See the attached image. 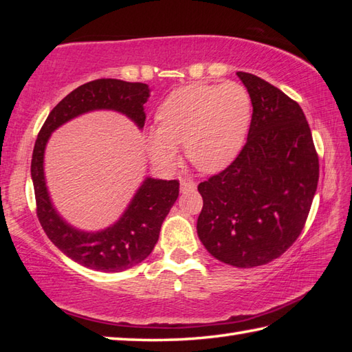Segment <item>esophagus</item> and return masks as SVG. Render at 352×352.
Segmentation results:
<instances>
[{"instance_id":"esophagus-1","label":"esophagus","mask_w":352,"mask_h":352,"mask_svg":"<svg viewBox=\"0 0 352 352\" xmlns=\"http://www.w3.org/2000/svg\"><path fill=\"white\" fill-rule=\"evenodd\" d=\"M180 189L182 192H189V190H195L197 189V183L190 180V178H182L180 180Z\"/></svg>"}]
</instances>
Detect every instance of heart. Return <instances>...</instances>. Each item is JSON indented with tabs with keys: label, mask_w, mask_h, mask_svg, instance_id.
I'll use <instances>...</instances> for the list:
<instances>
[{
	"label": "heart",
	"mask_w": 352,
	"mask_h": 352,
	"mask_svg": "<svg viewBox=\"0 0 352 352\" xmlns=\"http://www.w3.org/2000/svg\"><path fill=\"white\" fill-rule=\"evenodd\" d=\"M251 111V96L236 81L180 87L159 107V125L146 129V151L154 163L169 166L177 160L178 145H184L193 166L216 172L226 168L242 148Z\"/></svg>",
	"instance_id": "b5f03b06"
}]
</instances>
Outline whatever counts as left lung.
<instances>
[{"instance_id":"8db88e82","label":"left lung","mask_w":352,"mask_h":352,"mask_svg":"<svg viewBox=\"0 0 352 352\" xmlns=\"http://www.w3.org/2000/svg\"><path fill=\"white\" fill-rule=\"evenodd\" d=\"M252 116L246 144L219 174L198 184V236L223 263L256 267L300 237L319 180V157L300 104L278 87L237 72Z\"/></svg>"}]
</instances>
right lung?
<instances>
[{
	"instance_id": "obj_1",
	"label": "right lung",
	"mask_w": 352,
	"mask_h": 352,
	"mask_svg": "<svg viewBox=\"0 0 352 352\" xmlns=\"http://www.w3.org/2000/svg\"><path fill=\"white\" fill-rule=\"evenodd\" d=\"M149 96L145 83L100 78L81 85L57 104L37 134L32 178L36 214L50 241L77 263L101 272H121L144 261L159 241L162 223L180 193L178 180L146 178L136 197L113 227L100 233H83L69 227L52 207L43 177V151L50 134L69 119L95 109H110L131 118L142 129L144 104Z\"/></svg>"
}]
</instances>
